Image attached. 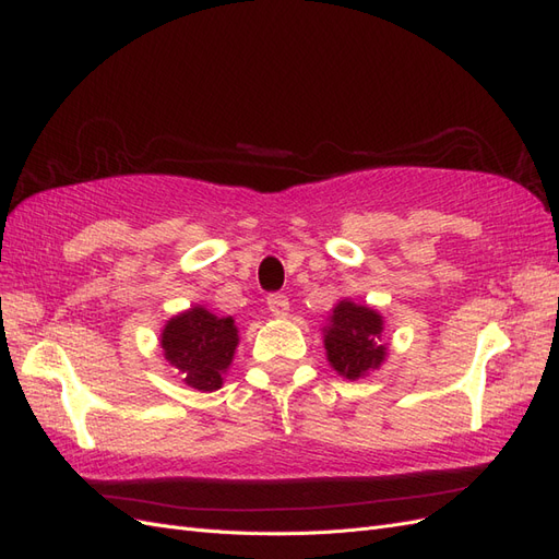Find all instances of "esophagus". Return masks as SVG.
I'll list each match as a JSON object with an SVG mask.
<instances>
[{
    "instance_id": "34e87169",
    "label": "esophagus",
    "mask_w": 559,
    "mask_h": 559,
    "mask_svg": "<svg viewBox=\"0 0 559 559\" xmlns=\"http://www.w3.org/2000/svg\"><path fill=\"white\" fill-rule=\"evenodd\" d=\"M266 307H269L271 316L285 318V316H288V311H290V301H288V297H285V295L274 293V295L266 297Z\"/></svg>"
}]
</instances>
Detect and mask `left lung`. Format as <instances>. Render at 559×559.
Instances as JSON below:
<instances>
[{
    "label": "left lung",
    "instance_id": "left-lung-1",
    "mask_svg": "<svg viewBox=\"0 0 559 559\" xmlns=\"http://www.w3.org/2000/svg\"><path fill=\"white\" fill-rule=\"evenodd\" d=\"M381 332H384V318L374 309L342 299L323 328L328 360L337 374L360 379L377 370L386 358V344L379 342Z\"/></svg>",
    "mask_w": 559,
    "mask_h": 559
}]
</instances>
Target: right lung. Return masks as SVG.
Masks as SVG:
<instances>
[{
    "instance_id": "1",
    "label": "right lung",
    "mask_w": 559,
    "mask_h": 559,
    "mask_svg": "<svg viewBox=\"0 0 559 559\" xmlns=\"http://www.w3.org/2000/svg\"><path fill=\"white\" fill-rule=\"evenodd\" d=\"M238 346L234 318H219L203 307L173 316L162 332L166 360L178 368L185 384L197 391H217Z\"/></svg>"
}]
</instances>
